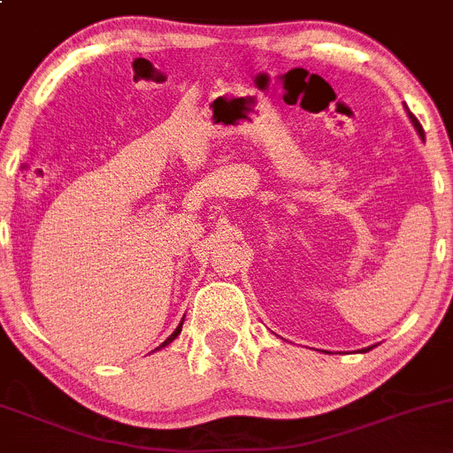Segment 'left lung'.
I'll use <instances>...</instances> for the list:
<instances>
[{"label":"left lung","mask_w":453,"mask_h":453,"mask_svg":"<svg viewBox=\"0 0 453 453\" xmlns=\"http://www.w3.org/2000/svg\"><path fill=\"white\" fill-rule=\"evenodd\" d=\"M411 119H412V123H415L417 132H418V134H421V139H423V127H421V123L417 121V117H415V114H411ZM365 351H369V349H365Z\"/></svg>","instance_id":"obj_1"}]
</instances>
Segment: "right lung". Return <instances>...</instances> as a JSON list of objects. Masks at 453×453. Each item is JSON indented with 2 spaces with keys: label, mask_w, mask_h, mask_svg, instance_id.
Wrapping results in <instances>:
<instances>
[{
  "label": "right lung",
  "mask_w": 453,
  "mask_h": 453,
  "mask_svg": "<svg viewBox=\"0 0 453 453\" xmlns=\"http://www.w3.org/2000/svg\"><path fill=\"white\" fill-rule=\"evenodd\" d=\"M180 332H182V323H180V326H178V327H175V332H173V334H171V336H169V339H166V341H165V342H163V345H160V347L169 345V342H171V341H173V339H175V336H178V334H180Z\"/></svg>",
  "instance_id": "obj_1"
}]
</instances>
